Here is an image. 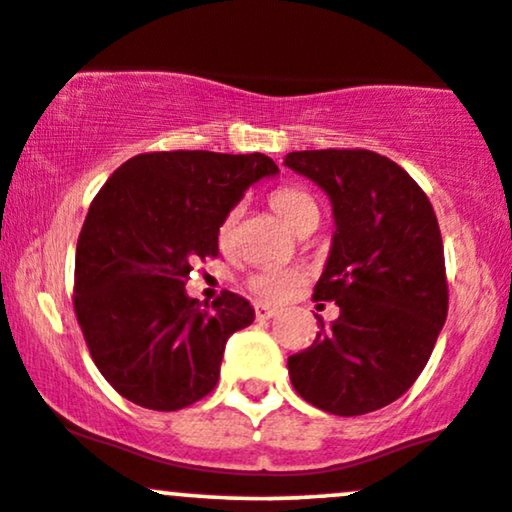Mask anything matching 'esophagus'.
I'll use <instances>...</instances> for the list:
<instances>
[{
  "label": "esophagus",
  "mask_w": 512,
  "mask_h": 512,
  "mask_svg": "<svg viewBox=\"0 0 512 512\" xmlns=\"http://www.w3.org/2000/svg\"><path fill=\"white\" fill-rule=\"evenodd\" d=\"M279 315V310H276V307H269V305H255V317L260 319V322H264V319H272V317H276Z\"/></svg>",
  "instance_id": "obj_1"
}]
</instances>
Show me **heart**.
<instances>
[{
  "label": "heart",
  "instance_id": "heart-1",
  "mask_svg": "<svg viewBox=\"0 0 512 512\" xmlns=\"http://www.w3.org/2000/svg\"><path fill=\"white\" fill-rule=\"evenodd\" d=\"M272 205L293 231L303 233L305 229H315L317 226L319 205L315 197L303 188L298 186L276 188L272 193ZM240 212H243V207L240 205L229 209V214H226L219 226L221 240L229 238L233 229H236ZM300 279H303V274L293 267H262L257 269V272H252L245 283H248V288L257 295V298L269 300V303H279V300H283L293 291V286Z\"/></svg>",
  "mask_w": 512,
  "mask_h": 512
}]
</instances>
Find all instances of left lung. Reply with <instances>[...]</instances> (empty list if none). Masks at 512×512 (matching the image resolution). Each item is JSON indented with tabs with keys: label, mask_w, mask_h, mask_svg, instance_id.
I'll use <instances>...</instances> for the list:
<instances>
[{
	"label": "left lung",
	"mask_w": 512,
	"mask_h": 512,
	"mask_svg": "<svg viewBox=\"0 0 512 512\" xmlns=\"http://www.w3.org/2000/svg\"><path fill=\"white\" fill-rule=\"evenodd\" d=\"M283 164L334 205V245L312 298L341 307L315 343L288 357L293 389L353 417L403 396L429 362L448 315L434 207L403 166L372 150L288 152Z\"/></svg>",
	"instance_id": "1"
}]
</instances>
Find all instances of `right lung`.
Masks as SVG:
<instances>
[{"instance_id":"1","label":"right lung","mask_w":512,"mask_h":512,"mask_svg":"<svg viewBox=\"0 0 512 512\" xmlns=\"http://www.w3.org/2000/svg\"><path fill=\"white\" fill-rule=\"evenodd\" d=\"M279 174L260 152H145L95 195L76 245L73 310L102 377L147 410H181L212 393L233 331L255 310L221 291L188 298L197 262L219 255V226L250 183Z\"/></svg>"}]
</instances>
